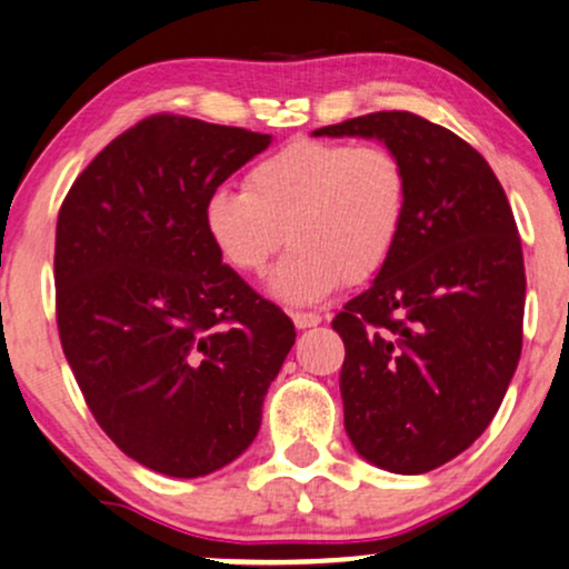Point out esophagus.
I'll return each mask as SVG.
<instances>
[{"label": "esophagus", "mask_w": 569, "mask_h": 569, "mask_svg": "<svg viewBox=\"0 0 569 569\" xmlns=\"http://www.w3.org/2000/svg\"><path fill=\"white\" fill-rule=\"evenodd\" d=\"M292 321H296V327H298V329H311V327L321 325V317H319V313L296 311V313H292Z\"/></svg>", "instance_id": "34e87169"}]
</instances>
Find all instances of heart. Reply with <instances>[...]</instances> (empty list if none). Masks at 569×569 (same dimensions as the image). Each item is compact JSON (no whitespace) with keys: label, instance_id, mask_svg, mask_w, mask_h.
<instances>
[{"label":"heart","instance_id":"obj_1","mask_svg":"<svg viewBox=\"0 0 569 569\" xmlns=\"http://www.w3.org/2000/svg\"><path fill=\"white\" fill-rule=\"evenodd\" d=\"M409 208L401 158L382 144L298 139L250 168L244 192L216 189L202 227L237 273L271 271V298L287 306L319 303L348 284L375 279L398 248Z\"/></svg>","mask_w":569,"mask_h":569}]
</instances>
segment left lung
<instances>
[{"mask_svg":"<svg viewBox=\"0 0 569 569\" xmlns=\"http://www.w3.org/2000/svg\"><path fill=\"white\" fill-rule=\"evenodd\" d=\"M313 137L377 139L409 177L396 252L332 327L346 342L350 443L388 472H430L486 432L520 361L525 263L515 216L475 147L406 110Z\"/></svg>","mask_w":569,"mask_h":569,"instance_id":"obj_1","label":"left lung"}]
</instances>
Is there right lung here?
<instances>
[{
    "instance_id": "1",
    "label": "right lung",
    "mask_w": 569,
    "mask_h": 569,
    "mask_svg": "<svg viewBox=\"0 0 569 569\" xmlns=\"http://www.w3.org/2000/svg\"><path fill=\"white\" fill-rule=\"evenodd\" d=\"M271 134L152 116L73 181L58 216V329L97 425L168 478L248 451L296 327L210 244L202 208Z\"/></svg>"
}]
</instances>
